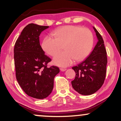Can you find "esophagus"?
<instances>
[{"mask_svg":"<svg viewBox=\"0 0 121 121\" xmlns=\"http://www.w3.org/2000/svg\"><path fill=\"white\" fill-rule=\"evenodd\" d=\"M60 70L61 71H62V72H64V71H65L67 70V68H60Z\"/></svg>","mask_w":121,"mask_h":121,"instance_id":"obj_1","label":"esophagus"}]
</instances>
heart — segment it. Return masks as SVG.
<instances>
[{
    "mask_svg": "<svg viewBox=\"0 0 121 121\" xmlns=\"http://www.w3.org/2000/svg\"><path fill=\"white\" fill-rule=\"evenodd\" d=\"M54 39L46 36L43 40L42 47L51 56H54L53 63L60 67L70 65L74 59L81 61L87 57L93 47L94 36L90 30L79 26L67 25L52 32Z\"/></svg>",
    "mask_w": 121,
    "mask_h": 121,
    "instance_id": "1",
    "label": "heart"
}]
</instances>
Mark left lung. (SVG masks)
<instances>
[{"label": "left lung", "mask_w": 121, "mask_h": 121, "mask_svg": "<svg viewBox=\"0 0 121 121\" xmlns=\"http://www.w3.org/2000/svg\"><path fill=\"white\" fill-rule=\"evenodd\" d=\"M94 29L98 39L96 45L85 60L72 68L76 73L72 86L84 95H91L100 89L106 74L107 58L104 41L97 30L94 27Z\"/></svg>", "instance_id": "1"}]
</instances>
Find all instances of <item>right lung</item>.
<instances>
[{
  "mask_svg": "<svg viewBox=\"0 0 121 121\" xmlns=\"http://www.w3.org/2000/svg\"><path fill=\"white\" fill-rule=\"evenodd\" d=\"M48 27L27 25L16 40L14 49L16 80L28 96L37 99L50 95L54 77L59 72L56 66L47 67L51 59L44 54L39 43L41 32Z\"/></svg>",
  "mask_w": 121,
  "mask_h": 121,
  "instance_id": "obj_1",
  "label": "right lung"
}]
</instances>
